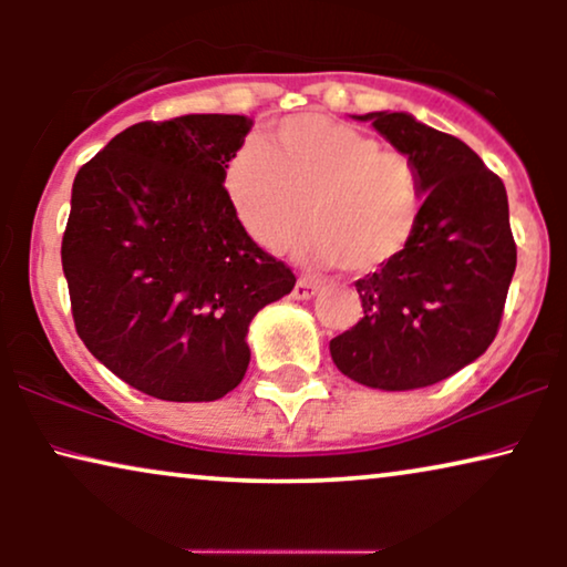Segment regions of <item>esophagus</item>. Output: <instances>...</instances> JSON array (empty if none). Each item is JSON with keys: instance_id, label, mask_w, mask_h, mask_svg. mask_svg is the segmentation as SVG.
Here are the masks:
<instances>
[{"instance_id": "1", "label": "esophagus", "mask_w": 567, "mask_h": 567, "mask_svg": "<svg viewBox=\"0 0 567 567\" xmlns=\"http://www.w3.org/2000/svg\"><path fill=\"white\" fill-rule=\"evenodd\" d=\"M317 289H320V286H317V281H312V278H299L297 286H293L291 297H293V299H299V301L312 299L315 293H317Z\"/></svg>"}]
</instances>
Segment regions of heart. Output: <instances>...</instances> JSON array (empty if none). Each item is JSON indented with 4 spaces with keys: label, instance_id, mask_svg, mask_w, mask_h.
<instances>
[{
    "label": "heart",
    "instance_id": "heart-1",
    "mask_svg": "<svg viewBox=\"0 0 567 567\" xmlns=\"http://www.w3.org/2000/svg\"><path fill=\"white\" fill-rule=\"evenodd\" d=\"M221 177L255 245L281 252L307 224L309 260L359 276L398 260L423 216L415 162L320 113L276 123L268 144L247 138Z\"/></svg>",
    "mask_w": 567,
    "mask_h": 567
}]
</instances>
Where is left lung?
<instances>
[{
	"label": "left lung",
	"instance_id": "1",
	"mask_svg": "<svg viewBox=\"0 0 567 567\" xmlns=\"http://www.w3.org/2000/svg\"><path fill=\"white\" fill-rule=\"evenodd\" d=\"M415 162L423 216L408 250L355 281L361 320L330 340L353 382L402 392L480 359L498 332L516 270L506 185L467 144L410 113L355 115Z\"/></svg>",
	"mask_w": 567,
	"mask_h": 567
}]
</instances>
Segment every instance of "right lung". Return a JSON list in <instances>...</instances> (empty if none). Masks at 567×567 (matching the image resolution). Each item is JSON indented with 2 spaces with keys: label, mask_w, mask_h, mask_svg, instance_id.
Masks as SVG:
<instances>
[{
  "label": "right lung",
  "mask_w": 567,
  "mask_h": 567,
  "mask_svg": "<svg viewBox=\"0 0 567 567\" xmlns=\"http://www.w3.org/2000/svg\"><path fill=\"white\" fill-rule=\"evenodd\" d=\"M245 115L134 123L74 177L61 239L76 336L138 392L212 402L243 382L247 328L297 284L224 190Z\"/></svg>",
  "instance_id": "1"
}]
</instances>
